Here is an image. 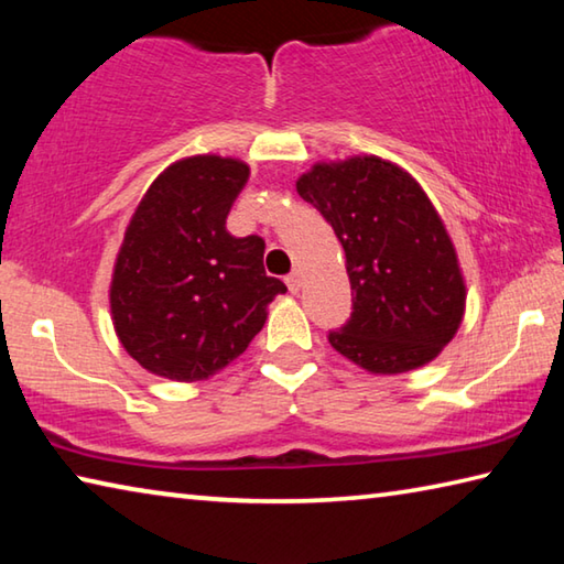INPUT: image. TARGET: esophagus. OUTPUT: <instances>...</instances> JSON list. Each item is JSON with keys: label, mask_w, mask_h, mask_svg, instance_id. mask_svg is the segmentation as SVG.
<instances>
[{"label": "esophagus", "mask_w": 564, "mask_h": 564, "mask_svg": "<svg viewBox=\"0 0 564 564\" xmlns=\"http://www.w3.org/2000/svg\"><path fill=\"white\" fill-rule=\"evenodd\" d=\"M285 285H289L291 293H299L301 285H303V279H301V271H291L289 275H285Z\"/></svg>", "instance_id": "obj_1"}]
</instances>
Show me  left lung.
<instances>
[{
  "instance_id": "obj_1",
  "label": "left lung",
  "mask_w": 564,
  "mask_h": 564,
  "mask_svg": "<svg viewBox=\"0 0 564 564\" xmlns=\"http://www.w3.org/2000/svg\"><path fill=\"white\" fill-rule=\"evenodd\" d=\"M346 251L350 318L328 333L340 356L370 373H405L453 340L465 283L441 216L403 169L376 156L316 164L299 178Z\"/></svg>"
}]
</instances>
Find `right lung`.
Segmentation results:
<instances>
[{
  "label": "right lung",
  "mask_w": 564,
  "mask_h": 564,
  "mask_svg": "<svg viewBox=\"0 0 564 564\" xmlns=\"http://www.w3.org/2000/svg\"><path fill=\"white\" fill-rule=\"evenodd\" d=\"M246 164L191 156L171 164L133 214L111 281L121 346L147 370L194 383L241 356L285 293L265 275L261 236L236 238L226 218Z\"/></svg>",
  "instance_id": "obj_1"
}]
</instances>
